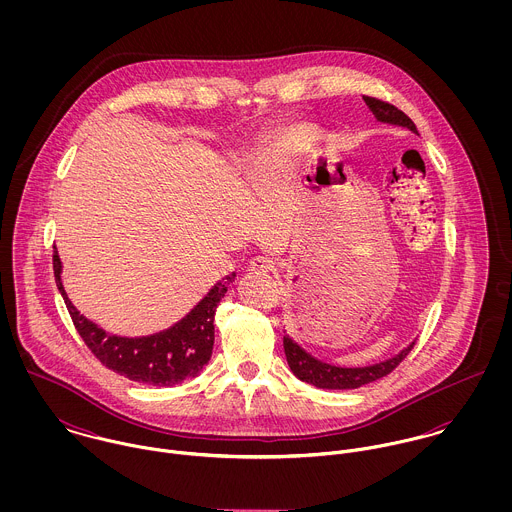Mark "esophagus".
Instances as JSON below:
<instances>
[{"label": "esophagus", "instance_id": "esophagus-1", "mask_svg": "<svg viewBox=\"0 0 512 512\" xmlns=\"http://www.w3.org/2000/svg\"><path fill=\"white\" fill-rule=\"evenodd\" d=\"M274 260H270V258H266V256H256L254 260H250V266H248V270L252 272V274H268V272H272L274 270Z\"/></svg>", "mask_w": 512, "mask_h": 512}]
</instances>
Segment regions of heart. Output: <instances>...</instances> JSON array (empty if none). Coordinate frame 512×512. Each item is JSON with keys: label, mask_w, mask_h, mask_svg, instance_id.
Listing matches in <instances>:
<instances>
[{"label": "heart", "mask_w": 512, "mask_h": 512, "mask_svg": "<svg viewBox=\"0 0 512 512\" xmlns=\"http://www.w3.org/2000/svg\"><path fill=\"white\" fill-rule=\"evenodd\" d=\"M317 140V130L311 124H303L297 122L288 128H284L270 144L266 147V153L272 161H280L286 163L293 157H297L299 153H303L305 149L315 144Z\"/></svg>", "instance_id": "obj_1"}]
</instances>
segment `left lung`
Here are the masks:
<instances>
[{"instance_id": "obj_1", "label": "left lung", "mask_w": 512, "mask_h": 512, "mask_svg": "<svg viewBox=\"0 0 512 512\" xmlns=\"http://www.w3.org/2000/svg\"><path fill=\"white\" fill-rule=\"evenodd\" d=\"M366 106L368 110L374 114V118L382 124L388 126H398V128H406L412 134H418L416 124L396 106L365 96ZM414 341L404 347L398 355L374 363V365L366 366H339L319 361L317 357H313L311 353H307L299 343H295L290 335H284V351H286V359L288 365L292 368L293 374L315 386V388H325V390H351V388H361L368 382H374L382 376H386L388 372H392L396 366L402 363V359L412 351Z\"/></svg>"}]
</instances>
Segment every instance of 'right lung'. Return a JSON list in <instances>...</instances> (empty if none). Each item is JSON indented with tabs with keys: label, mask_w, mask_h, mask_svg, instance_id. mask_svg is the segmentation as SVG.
<instances>
[{
	"label": "right lung",
	"mask_w": 512,
	"mask_h": 512,
	"mask_svg": "<svg viewBox=\"0 0 512 512\" xmlns=\"http://www.w3.org/2000/svg\"><path fill=\"white\" fill-rule=\"evenodd\" d=\"M57 288L73 317L74 327L94 357L110 370L149 386H175L199 376L211 361L215 345V311L236 272L224 276L207 295L171 327L142 335L124 337L104 331L100 325L84 317L63 286V262L59 252L53 254Z\"/></svg>",
	"instance_id": "obj_1"
}]
</instances>
